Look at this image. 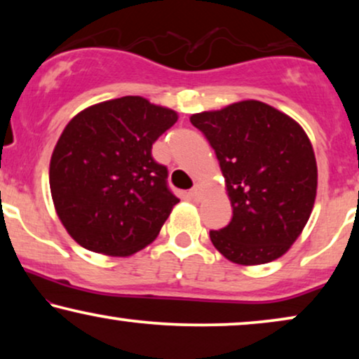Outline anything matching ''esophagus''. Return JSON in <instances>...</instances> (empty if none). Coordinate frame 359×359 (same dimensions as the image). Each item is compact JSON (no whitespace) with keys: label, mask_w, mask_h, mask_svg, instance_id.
<instances>
[{"label":"esophagus","mask_w":359,"mask_h":359,"mask_svg":"<svg viewBox=\"0 0 359 359\" xmlns=\"http://www.w3.org/2000/svg\"><path fill=\"white\" fill-rule=\"evenodd\" d=\"M189 196H191V198H193V199H196V201L201 199V186L196 184L194 188L189 191Z\"/></svg>","instance_id":"34e87169"}]
</instances>
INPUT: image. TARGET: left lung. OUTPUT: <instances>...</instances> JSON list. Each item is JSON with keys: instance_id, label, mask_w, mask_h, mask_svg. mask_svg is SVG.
Instances as JSON below:
<instances>
[{"instance_id": "1", "label": "left lung", "mask_w": 359, "mask_h": 359, "mask_svg": "<svg viewBox=\"0 0 359 359\" xmlns=\"http://www.w3.org/2000/svg\"><path fill=\"white\" fill-rule=\"evenodd\" d=\"M191 124L214 149L232 204V220L210 230V242L238 264L281 257L302 232L316 201L317 163L306 132L259 101L194 114Z\"/></svg>"}]
</instances>
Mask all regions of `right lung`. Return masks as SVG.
Listing matches in <instances>:
<instances>
[{
  "label": "right lung",
  "mask_w": 359,
  "mask_h": 359,
  "mask_svg": "<svg viewBox=\"0 0 359 359\" xmlns=\"http://www.w3.org/2000/svg\"><path fill=\"white\" fill-rule=\"evenodd\" d=\"M178 121L175 111L124 96L68 122L50 160L57 214L90 252L129 257L155 240L180 199L151 145Z\"/></svg>",
  "instance_id": "right-lung-1"
}]
</instances>
